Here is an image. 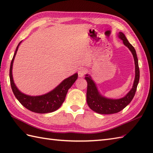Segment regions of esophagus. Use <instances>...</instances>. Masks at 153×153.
<instances>
[{
	"label": "esophagus",
	"mask_w": 153,
	"mask_h": 153,
	"mask_svg": "<svg viewBox=\"0 0 153 153\" xmlns=\"http://www.w3.org/2000/svg\"><path fill=\"white\" fill-rule=\"evenodd\" d=\"M87 72V70L85 68H81L78 71V76L79 77H82L83 76H84L86 73Z\"/></svg>",
	"instance_id": "1"
}]
</instances>
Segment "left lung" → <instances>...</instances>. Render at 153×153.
<instances>
[{
  "label": "left lung",
  "mask_w": 153,
  "mask_h": 153,
  "mask_svg": "<svg viewBox=\"0 0 153 153\" xmlns=\"http://www.w3.org/2000/svg\"><path fill=\"white\" fill-rule=\"evenodd\" d=\"M118 37L123 41V43L128 47L134 56L135 68V76L134 85L131 89L127 95L118 99H108L102 96L99 92L95 83L88 74H87L85 79L87 82V102L89 108L101 114H111L119 112L131 102L137 90V87L139 81V68L137 54L134 47L129 43L125 35L122 32H119Z\"/></svg>",
  "instance_id": "8db88e82"
}]
</instances>
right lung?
I'll use <instances>...</instances> for the list:
<instances>
[{
	"label": "right lung",
	"mask_w": 153,
	"mask_h": 153,
	"mask_svg": "<svg viewBox=\"0 0 153 153\" xmlns=\"http://www.w3.org/2000/svg\"><path fill=\"white\" fill-rule=\"evenodd\" d=\"M22 41L16 47L15 53L10 64V85L16 98L24 106L25 108L31 110V112L45 114L53 112L58 110L62 105L66 98L68 91L77 79L78 74L76 73L72 76L65 79L53 91L40 96H30L19 91L16 86L12 77V66L15 56L17 53L18 47Z\"/></svg>",
	"instance_id": "add662e5"
}]
</instances>
